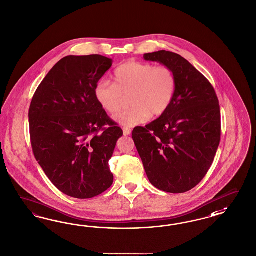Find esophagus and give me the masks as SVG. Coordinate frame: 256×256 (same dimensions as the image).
Instances as JSON below:
<instances>
[{
	"mask_svg": "<svg viewBox=\"0 0 256 256\" xmlns=\"http://www.w3.org/2000/svg\"><path fill=\"white\" fill-rule=\"evenodd\" d=\"M131 132H132L131 129H129V128H127V127H124V136H129V134H131Z\"/></svg>",
	"mask_w": 256,
	"mask_h": 256,
	"instance_id": "obj_1",
	"label": "esophagus"
}]
</instances>
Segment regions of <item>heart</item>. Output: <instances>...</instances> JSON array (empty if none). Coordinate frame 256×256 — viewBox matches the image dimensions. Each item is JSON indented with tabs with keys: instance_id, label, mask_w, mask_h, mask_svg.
<instances>
[{
	"instance_id": "obj_1",
	"label": "heart",
	"mask_w": 256,
	"mask_h": 256,
	"mask_svg": "<svg viewBox=\"0 0 256 256\" xmlns=\"http://www.w3.org/2000/svg\"><path fill=\"white\" fill-rule=\"evenodd\" d=\"M177 79L170 66L128 61L116 68L113 82H99L94 95L100 108L116 114L122 106L124 97H129L131 108L116 116L125 127L147 122L150 116H159L168 111L174 102Z\"/></svg>"
}]
</instances>
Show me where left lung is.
Here are the masks:
<instances>
[{
  "instance_id": "1",
  "label": "left lung",
  "mask_w": 256,
  "mask_h": 256,
  "mask_svg": "<svg viewBox=\"0 0 256 256\" xmlns=\"http://www.w3.org/2000/svg\"><path fill=\"white\" fill-rule=\"evenodd\" d=\"M144 59L174 70L177 88L168 111L132 138L148 181L168 193H184L202 181L220 141V109L212 84L181 56L166 50Z\"/></svg>"
}]
</instances>
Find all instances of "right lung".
Instances as JSON below:
<instances>
[{
  "instance_id": "1",
  "label": "right lung",
  "mask_w": 256,
  "mask_h": 256,
  "mask_svg": "<svg viewBox=\"0 0 256 256\" xmlns=\"http://www.w3.org/2000/svg\"><path fill=\"white\" fill-rule=\"evenodd\" d=\"M113 60L62 58L43 79L29 108L34 156L56 188L70 197H96L113 184L108 161L124 132L94 95Z\"/></svg>"
}]
</instances>
